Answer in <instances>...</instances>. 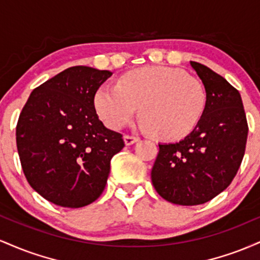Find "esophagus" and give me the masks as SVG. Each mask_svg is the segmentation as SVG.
<instances>
[{
    "label": "esophagus",
    "instance_id": "obj_1",
    "mask_svg": "<svg viewBox=\"0 0 260 260\" xmlns=\"http://www.w3.org/2000/svg\"><path fill=\"white\" fill-rule=\"evenodd\" d=\"M138 140L139 138L137 136H129V134H126V136H124V143H126L127 145H132L136 142H138Z\"/></svg>",
    "mask_w": 260,
    "mask_h": 260
}]
</instances>
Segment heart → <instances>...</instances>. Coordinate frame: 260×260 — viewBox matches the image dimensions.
I'll use <instances>...</instances> for the list:
<instances>
[{"instance_id": "obj_1", "label": "heart", "mask_w": 260, "mask_h": 260, "mask_svg": "<svg viewBox=\"0 0 260 260\" xmlns=\"http://www.w3.org/2000/svg\"><path fill=\"white\" fill-rule=\"evenodd\" d=\"M207 90L196 77L177 68L149 66L122 77L118 85L104 84L95 107L111 128H121L140 106L144 126L154 136L176 139L196 127L207 106Z\"/></svg>"}]
</instances>
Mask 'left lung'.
<instances>
[{
	"mask_svg": "<svg viewBox=\"0 0 260 260\" xmlns=\"http://www.w3.org/2000/svg\"><path fill=\"white\" fill-rule=\"evenodd\" d=\"M207 90L194 129L180 142L159 144L151 182L165 201L204 204L230 186L246 150L248 123L240 92L207 66L190 61Z\"/></svg>",
	"mask_w": 260,
	"mask_h": 260,
	"instance_id": "obj_1",
	"label": "left lung"
}]
</instances>
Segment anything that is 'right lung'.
<instances>
[{
	"mask_svg": "<svg viewBox=\"0 0 260 260\" xmlns=\"http://www.w3.org/2000/svg\"><path fill=\"white\" fill-rule=\"evenodd\" d=\"M110 71L74 66L31 91L16 128L26 181L46 201L82 208L104 192L110 161L124 147L122 134L95 111L98 89Z\"/></svg>",
	"mask_w": 260,
	"mask_h": 260,
	"instance_id": "1",
	"label": "right lung"
}]
</instances>
